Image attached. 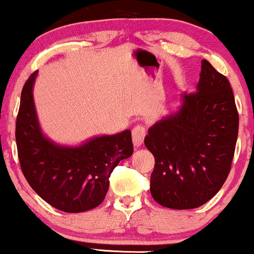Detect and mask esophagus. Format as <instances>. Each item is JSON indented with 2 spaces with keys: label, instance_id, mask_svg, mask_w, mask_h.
<instances>
[{
  "label": "esophagus",
  "instance_id": "1",
  "mask_svg": "<svg viewBox=\"0 0 254 254\" xmlns=\"http://www.w3.org/2000/svg\"><path fill=\"white\" fill-rule=\"evenodd\" d=\"M146 127L143 125H136L132 129V142L135 147H140L143 143L144 137H146Z\"/></svg>",
  "mask_w": 254,
  "mask_h": 254
}]
</instances>
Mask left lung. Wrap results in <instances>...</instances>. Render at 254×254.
I'll return each mask as SVG.
<instances>
[{
    "mask_svg": "<svg viewBox=\"0 0 254 254\" xmlns=\"http://www.w3.org/2000/svg\"><path fill=\"white\" fill-rule=\"evenodd\" d=\"M239 113L229 80L201 61L196 93L181 95L176 112L148 129L154 155L150 194L164 207H199L218 193L230 172Z\"/></svg>",
    "mask_w": 254,
    "mask_h": 254,
    "instance_id": "obj_1",
    "label": "left lung"
}]
</instances>
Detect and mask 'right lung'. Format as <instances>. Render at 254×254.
Listing matches in <instances>:
<instances>
[{"label":"right lung","instance_id":"obj_1","mask_svg":"<svg viewBox=\"0 0 254 254\" xmlns=\"http://www.w3.org/2000/svg\"><path fill=\"white\" fill-rule=\"evenodd\" d=\"M32 73L21 91L15 140L21 171L44 201L68 213L84 212L104 201L110 176L133 152L131 131L102 135L79 146H60L42 132L35 102Z\"/></svg>","mask_w":254,"mask_h":254}]
</instances>
